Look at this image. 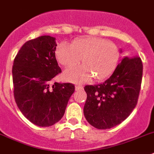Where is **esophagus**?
<instances>
[{
  "mask_svg": "<svg viewBox=\"0 0 154 154\" xmlns=\"http://www.w3.org/2000/svg\"><path fill=\"white\" fill-rule=\"evenodd\" d=\"M83 86L82 85H77L75 86V90L76 91H81V90H83Z\"/></svg>",
  "mask_w": 154,
  "mask_h": 154,
  "instance_id": "34e87169",
  "label": "esophagus"
}]
</instances>
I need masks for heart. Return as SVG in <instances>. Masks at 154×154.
<instances>
[{"mask_svg":"<svg viewBox=\"0 0 154 154\" xmlns=\"http://www.w3.org/2000/svg\"><path fill=\"white\" fill-rule=\"evenodd\" d=\"M55 53L57 61L66 68L77 65L81 59L84 65L64 73V77L73 83L87 82L93 77L96 81H104L115 71L119 58L116 44L97 37L78 38L71 45L62 42Z\"/></svg>","mask_w":154,"mask_h":154,"instance_id":"b5f03b06","label":"heart"}]
</instances>
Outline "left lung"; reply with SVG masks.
<instances>
[{"label": "left lung", "mask_w": 154, "mask_h": 154, "mask_svg": "<svg viewBox=\"0 0 154 154\" xmlns=\"http://www.w3.org/2000/svg\"><path fill=\"white\" fill-rule=\"evenodd\" d=\"M142 77L140 57H125L106 81L85 86L87 121L98 129H111L123 122L137 104Z\"/></svg>", "instance_id": "8db88e82"}]
</instances>
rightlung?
<instances>
[{"mask_svg":"<svg viewBox=\"0 0 154 154\" xmlns=\"http://www.w3.org/2000/svg\"><path fill=\"white\" fill-rule=\"evenodd\" d=\"M56 48V38L49 35L29 40L13 63L15 102L23 116L38 126L49 127L60 121L75 90L70 83H53L61 72Z\"/></svg>","mask_w":154,"mask_h":154,"instance_id":"obj_1","label":"right lung"}]
</instances>
